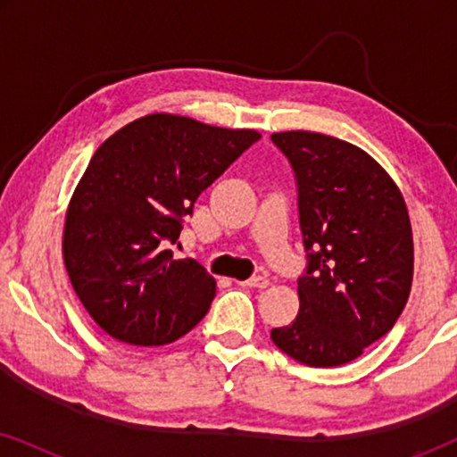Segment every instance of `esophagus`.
Masks as SVG:
<instances>
[{
	"label": "esophagus",
	"instance_id": "1",
	"mask_svg": "<svg viewBox=\"0 0 457 457\" xmlns=\"http://www.w3.org/2000/svg\"><path fill=\"white\" fill-rule=\"evenodd\" d=\"M241 285L243 287H249V289H266V287L270 285V280H268L266 277H252V278L243 280Z\"/></svg>",
	"mask_w": 457,
	"mask_h": 457
}]
</instances>
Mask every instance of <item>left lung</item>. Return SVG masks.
Returning <instances> with one entry per match:
<instances>
[{"label":"left lung","mask_w":457,"mask_h":457,"mask_svg":"<svg viewBox=\"0 0 457 457\" xmlns=\"http://www.w3.org/2000/svg\"><path fill=\"white\" fill-rule=\"evenodd\" d=\"M297 180L308 252L299 312L272 328L280 352L314 368L347 364L389 333L410 297L414 241L403 195L352 143L310 130L274 133Z\"/></svg>","instance_id":"8db88e82"}]
</instances>
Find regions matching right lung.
Returning a JSON list of instances; mask_svg holds the SVG:
<instances>
[{"label":"right lung","mask_w":457,"mask_h":457,"mask_svg":"<svg viewBox=\"0 0 457 457\" xmlns=\"http://www.w3.org/2000/svg\"><path fill=\"white\" fill-rule=\"evenodd\" d=\"M260 139L174 114H149L105 139L66 212L64 264L99 328L139 347L166 345L208 314L216 280L172 249L193 204Z\"/></svg>","instance_id":"add662e5"}]
</instances>
